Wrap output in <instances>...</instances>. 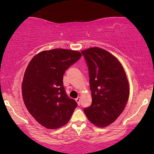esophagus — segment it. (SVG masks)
Instances as JSON below:
<instances>
[{
	"mask_svg": "<svg viewBox=\"0 0 154 154\" xmlns=\"http://www.w3.org/2000/svg\"><path fill=\"white\" fill-rule=\"evenodd\" d=\"M80 100H81V97H77V98L75 100L76 102H77V104H78V105L80 104Z\"/></svg>",
	"mask_w": 154,
	"mask_h": 154,
	"instance_id": "esophagus-1",
	"label": "esophagus"
}]
</instances>
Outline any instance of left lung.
Wrapping results in <instances>:
<instances>
[{"label": "left lung", "mask_w": 154, "mask_h": 154, "mask_svg": "<svg viewBox=\"0 0 154 154\" xmlns=\"http://www.w3.org/2000/svg\"><path fill=\"white\" fill-rule=\"evenodd\" d=\"M88 65L92 102L84 112L91 124L104 128L116 121L129 97V84L119 60L100 48L82 51Z\"/></svg>", "instance_id": "left-lung-1"}]
</instances>
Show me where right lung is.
<instances>
[{
    "label": "right lung",
    "mask_w": 154,
    "mask_h": 154,
    "mask_svg": "<svg viewBox=\"0 0 154 154\" xmlns=\"http://www.w3.org/2000/svg\"><path fill=\"white\" fill-rule=\"evenodd\" d=\"M81 56L76 50H43L32 58L25 69L23 102L32 117L47 129L65 126L77 107V102L66 94L63 79L66 69Z\"/></svg>",
    "instance_id": "add662e5"
}]
</instances>
